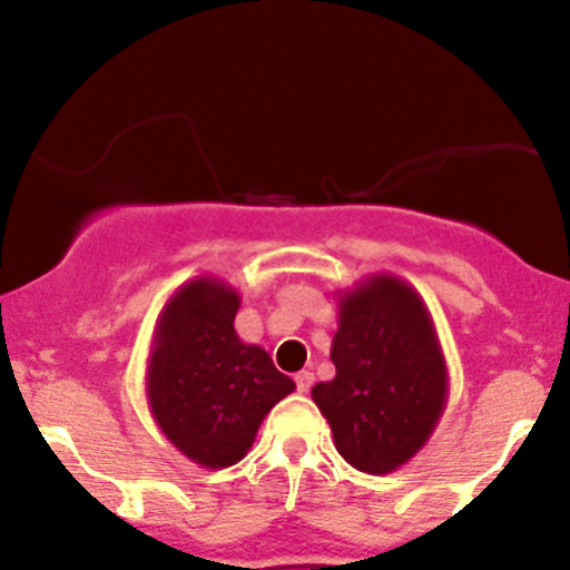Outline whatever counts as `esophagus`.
I'll use <instances>...</instances> for the list:
<instances>
[{
    "instance_id": "obj_1",
    "label": "esophagus",
    "mask_w": 570,
    "mask_h": 570,
    "mask_svg": "<svg viewBox=\"0 0 570 570\" xmlns=\"http://www.w3.org/2000/svg\"><path fill=\"white\" fill-rule=\"evenodd\" d=\"M313 381H315V375L309 373V371L296 373V390H298V392H307L309 386H313Z\"/></svg>"
}]
</instances>
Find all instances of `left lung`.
Instances as JSON below:
<instances>
[{"label":"left lung","mask_w":570,"mask_h":570,"mask_svg":"<svg viewBox=\"0 0 570 570\" xmlns=\"http://www.w3.org/2000/svg\"><path fill=\"white\" fill-rule=\"evenodd\" d=\"M334 379L313 386L334 448L354 469L390 474L431 439L448 406V365L425 302L395 274L337 293Z\"/></svg>","instance_id":"obj_1"}]
</instances>
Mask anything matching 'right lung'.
I'll return each instance as SVG.
<instances>
[{
    "instance_id": "right-lung-1",
    "label": "right lung",
    "mask_w": 570,
    "mask_h": 570,
    "mask_svg": "<svg viewBox=\"0 0 570 570\" xmlns=\"http://www.w3.org/2000/svg\"><path fill=\"white\" fill-rule=\"evenodd\" d=\"M242 296L216 277L180 285L158 313L145 392L156 425L205 469L249 453L266 414L296 390L261 345L236 332Z\"/></svg>"
}]
</instances>
